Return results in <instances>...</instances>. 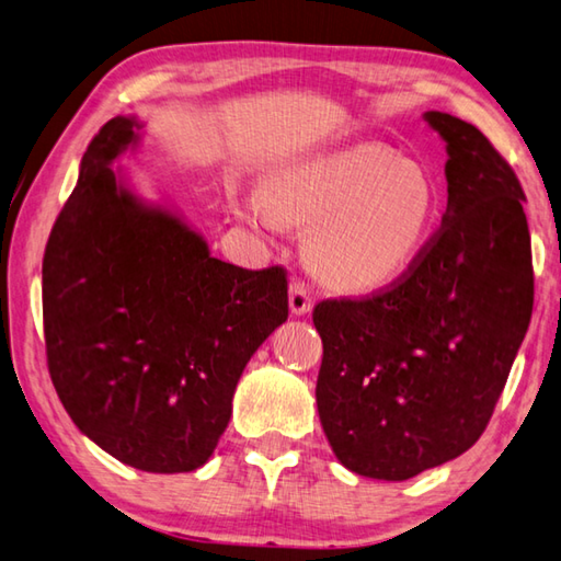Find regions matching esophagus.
I'll use <instances>...</instances> for the list:
<instances>
[{
  "label": "esophagus",
  "instance_id": "34e87169",
  "mask_svg": "<svg viewBox=\"0 0 561 561\" xmlns=\"http://www.w3.org/2000/svg\"><path fill=\"white\" fill-rule=\"evenodd\" d=\"M313 309L311 294L304 282H291L289 284V311L294 316H307Z\"/></svg>",
  "mask_w": 561,
  "mask_h": 561
}]
</instances>
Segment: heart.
<instances>
[{
  "instance_id": "heart-1",
  "label": "heart",
  "mask_w": 561,
  "mask_h": 561,
  "mask_svg": "<svg viewBox=\"0 0 561 561\" xmlns=\"http://www.w3.org/2000/svg\"><path fill=\"white\" fill-rule=\"evenodd\" d=\"M262 196L242 213L262 226L272 216L311 226L313 270L348 291L382 289L410 272L439 218V186L426 167L373 141L282 161Z\"/></svg>"
}]
</instances>
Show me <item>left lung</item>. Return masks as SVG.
Segmentation results:
<instances>
[{"mask_svg":"<svg viewBox=\"0 0 561 561\" xmlns=\"http://www.w3.org/2000/svg\"><path fill=\"white\" fill-rule=\"evenodd\" d=\"M446 145L449 203L422 257L390 291L321 301L319 420L335 458L407 481L471 449L533 316L525 193L481 129L424 112Z\"/></svg>","mask_w":561,"mask_h":561,"instance_id":"left-lung-1","label":"left lung"}]
</instances>
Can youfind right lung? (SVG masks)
Here are the masks:
<instances>
[{
    "label": "right lung",
    "mask_w": 561,
    "mask_h": 561,
    "mask_svg": "<svg viewBox=\"0 0 561 561\" xmlns=\"http://www.w3.org/2000/svg\"><path fill=\"white\" fill-rule=\"evenodd\" d=\"M141 127L119 115L98 131L50 230L48 373L100 449L147 473H186L216 451L242 370L287 321V274L213 257L174 206L141 196L115 164Z\"/></svg>",
    "instance_id": "1"
}]
</instances>
